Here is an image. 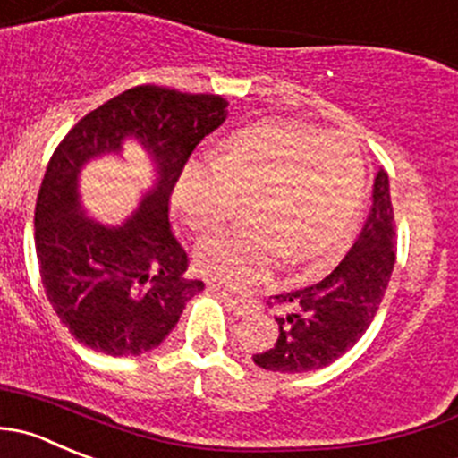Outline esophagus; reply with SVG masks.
I'll use <instances>...</instances> for the list:
<instances>
[{"label":"esophagus","mask_w":458,"mask_h":458,"mask_svg":"<svg viewBox=\"0 0 458 458\" xmlns=\"http://www.w3.org/2000/svg\"><path fill=\"white\" fill-rule=\"evenodd\" d=\"M221 295H224L225 304L230 306V310H234V313H237V315H248V313H250V304H248V301L239 300V297L230 295V293H225V291H221Z\"/></svg>","instance_id":"1"}]
</instances>
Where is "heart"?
<instances>
[{
    "instance_id": "b5f03b06",
    "label": "heart",
    "mask_w": 458,
    "mask_h": 458,
    "mask_svg": "<svg viewBox=\"0 0 458 458\" xmlns=\"http://www.w3.org/2000/svg\"><path fill=\"white\" fill-rule=\"evenodd\" d=\"M362 190L365 158L352 136L270 118L230 131L212 148L210 165L190 163L172 203L194 233L216 234L237 201L252 197V228L197 250L199 273L243 288L279 261L301 266V277L322 275L352 239Z\"/></svg>"
}]
</instances>
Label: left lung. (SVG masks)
<instances>
[{"label": "left lung", "mask_w": 458, "mask_h": 458, "mask_svg": "<svg viewBox=\"0 0 458 458\" xmlns=\"http://www.w3.org/2000/svg\"><path fill=\"white\" fill-rule=\"evenodd\" d=\"M394 261L396 219L387 172L380 170L369 219L347 257L322 282L268 301L279 309L275 318L279 333L273 347L252 356L255 365L279 374H301L344 356L378 313Z\"/></svg>", "instance_id": "obj_1"}]
</instances>
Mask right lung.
Listing matches in <instances>:
<instances>
[{"label": "right lung", "mask_w": 458, "mask_h": 458, "mask_svg": "<svg viewBox=\"0 0 458 458\" xmlns=\"http://www.w3.org/2000/svg\"><path fill=\"white\" fill-rule=\"evenodd\" d=\"M212 93L140 84L80 118L48 161L35 203V250L48 301L84 347L106 356L157 349L203 288L185 277L190 257L174 237L170 199L197 145L225 121ZM136 135L159 163L157 190L121 229L79 212L77 174L84 160L117 151Z\"/></svg>", "instance_id": "add662e5"}]
</instances>
